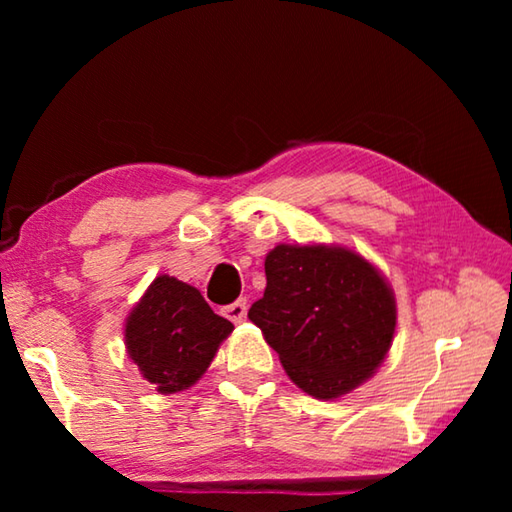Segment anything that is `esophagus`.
Masks as SVG:
<instances>
[{
    "label": "esophagus",
    "mask_w": 512,
    "mask_h": 512,
    "mask_svg": "<svg viewBox=\"0 0 512 512\" xmlns=\"http://www.w3.org/2000/svg\"><path fill=\"white\" fill-rule=\"evenodd\" d=\"M248 314V302L246 298H239L237 302H232V305L223 307V316L230 318L232 323H244Z\"/></svg>",
    "instance_id": "34e87169"
}]
</instances>
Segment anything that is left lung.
I'll use <instances>...</instances> for the list:
<instances>
[{
    "mask_svg": "<svg viewBox=\"0 0 512 512\" xmlns=\"http://www.w3.org/2000/svg\"><path fill=\"white\" fill-rule=\"evenodd\" d=\"M264 271V298L248 318L293 384L334 400L372 377L397 323L395 296L375 266L341 246L280 244Z\"/></svg>",
    "mask_w": 512,
    "mask_h": 512,
    "instance_id": "left-lung-1",
    "label": "left lung"
}]
</instances>
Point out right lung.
Masks as SVG:
<instances>
[{"mask_svg": "<svg viewBox=\"0 0 512 512\" xmlns=\"http://www.w3.org/2000/svg\"><path fill=\"white\" fill-rule=\"evenodd\" d=\"M235 329L216 316L201 291L160 275L126 320V350L142 377L171 395L185 391L210 368L223 339Z\"/></svg>", "mask_w": 512, "mask_h": 512, "instance_id": "add662e5", "label": "right lung"}]
</instances>
